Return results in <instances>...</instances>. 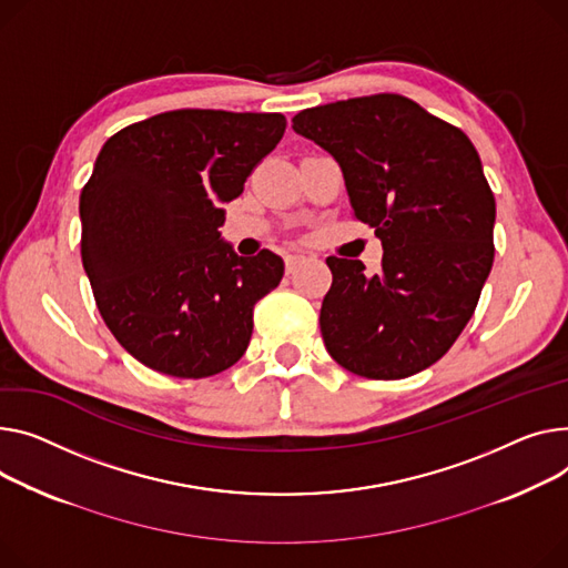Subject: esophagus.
I'll return each mask as SVG.
<instances>
[{
    "instance_id": "34e87169",
    "label": "esophagus",
    "mask_w": 568,
    "mask_h": 568,
    "mask_svg": "<svg viewBox=\"0 0 568 568\" xmlns=\"http://www.w3.org/2000/svg\"><path fill=\"white\" fill-rule=\"evenodd\" d=\"M308 257L306 255H301V253H292V255H287L285 257V270H287V274H294L301 264H304Z\"/></svg>"
}]
</instances>
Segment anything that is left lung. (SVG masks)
Here are the masks:
<instances>
[{
    "mask_svg": "<svg viewBox=\"0 0 568 568\" xmlns=\"http://www.w3.org/2000/svg\"><path fill=\"white\" fill-rule=\"evenodd\" d=\"M292 130L337 162L354 216L384 246L372 276L361 260L326 257V352L367 379L423 372L462 335L494 264L496 199L475 145L395 93L304 109Z\"/></svg>",
    "mask_w": 568,
    "mask_h": 568,
    "instance_id": "obj_1",
    "label": "left lung"
}]
</instances>
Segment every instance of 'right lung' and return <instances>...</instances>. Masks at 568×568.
<instances>
[{
    "label": "right lung",
    "mask_w": 568,
    "mask_h": 568,
    "mask_svg": "<svg viewBox=\"0 0 568 568\" xmlns=\"http://www.w3.org/2000/svg\"><path fill=\"white\" fill-rule=\"evenodd\" d=\"M283 113L178 109L128 125L82 189V262L98 311L150 369L205 379L235 365L253 306L283 257H242L221 237L223 203L283 139Z\"/></svg>",
    "instance_id": "obj_1"
}]
</instances>
